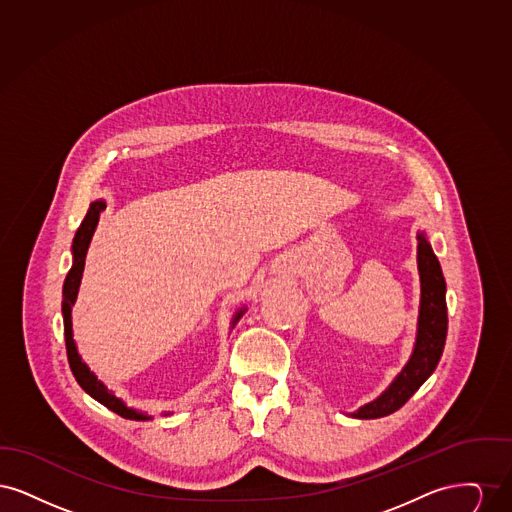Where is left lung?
<instances>
[{
    "mask_svg": "<svg viewBox=\"0 0 512 512\" xmlns=\"http://www.w3.org/2000/svg\"><path fill=\"white\" fill-rule=\"evenodd\" d=\"M416 265L420 276V307L416 322V340L407 365L393 378L390 386L374 401L359 407L353 418L370 420L382 418L401 409L436 370L445 338H447V303H445V278L439 267L438 257L428 242L426 232H418Z\"/></svg>",
    "mask_w": 512,
    "mask_h": 512,
    "instance_id": "8db88e82",
    "label": "left lung"
}]
</instances>
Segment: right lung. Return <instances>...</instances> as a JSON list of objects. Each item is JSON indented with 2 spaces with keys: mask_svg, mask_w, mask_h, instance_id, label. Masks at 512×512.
<instances>
[{
  "mask_svg": "<svg viewBox=\"0 0 512 512\" xmlns=\"http://www.w3.org/2000/svg\"><path fill=\"white\" fill-rule=\"evenodd\" d=\"M105 209V201L96 199L90 203V209L86 213V217L82 220V224L78 226L76 234H74L73 247V267L69 270L65 284H63V303H61V313H63V326H65V343H67V357H69V365L73 370L74 378L78 382V386L86 391L90 397H94L103 407H107L109 411L119 414L122 418L128 420H151V414L142 413L138 409L128 407L121 397H117L113 391L109 390L98 376L90 370V366L86 365L78 353L76 341L73 338V305L78 297V288L82 282V272L86 265V253L92 242V236L98 228L99 215ZM247 307H242L236 311V315L230 322V330L236 326V322L244 317ZM171 413H165V416Z\"/></svg>",
  "mask_w": 512,
  "mask_h": 512,
  "instance_id": "1",
  "label": "right lung"
}]
</instances>
